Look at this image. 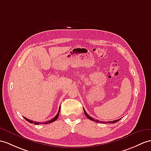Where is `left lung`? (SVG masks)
Segmentation results:
<instances>
[{"label": "left lung", "instance_id": "obj_1", "mask_svg": "<svg viewBox=\"0 0 151 151\" xmlns=\"http://www.w3.org/2000/svg\"><path fill=\"white\" fill-rule=\"evenodd\" d=\"M83 110H84V114H85V115H86V116L87 117V118H88L90 120H93V121H94V122H98V123H99V122H101V123H102V124H106V123H115V122H118L119 120H120V119H118V120H114V121H109V122H101V121H99V120H94L92 117L91 116H90L89 115H88V113L86 112V111L85 110H84V108H83Z\"/></svg>", "mask_w": 151, "mask_h": 151}]
</instances>
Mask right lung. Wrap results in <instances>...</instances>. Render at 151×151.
<instances>
[{
  "mask_svg": "<svg viewBox=\"0 0 151 151\" xmlns=\"http://www.w3.org/2000/svg\"><path fill=\"white\" fill-rule=\"evenodd\" d=\"M60 108H59V111H58V114L56 115V116L54 117V118H53L52 119H51V120H50L49 121H48V122H43V123H40V122H33V121H32V120H29V119H27V118H25V117H24V119L26 120L27 121H28L29 122H30V123H31V124H32V123H34L35 124H49V123H51V122H54V121H56V120H57V119L58 118V116H59V115H60Z\"/></svg>",
  "mask_w": 151,
  "mask_h": 151,
  "instance_id": "add662e5",
  "label": "right lung"
}]
</instances>
